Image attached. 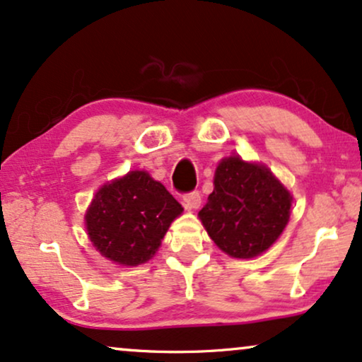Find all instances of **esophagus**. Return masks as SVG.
I'll list each match as a JSON object with an SVG mask.
<instances>
[{"label": "esophagus", "mask_w": 362, "mask_h": 362, "mask_svg": "<svg viewBox=\"0 0 362 362\" xmlns=\"http://www.w3.org/2000/svg\"><path fill=\"white\" fill-rule=\"evenodd\" d=\"M200 202H202V195L199 190H192L184 195V205L187 209H199Z\"/></svg>", "instance_id": "esophagus-1"}]
</instances>
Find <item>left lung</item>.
Wrapping results in <instances>:
<instances>
[{
  "label": "left lung",
  "instance_id": "left-lung-1",
  "mask_svg": "<svg viewBox=\"0 0 362 362\" xmlns=\"http://www.w3.org/2000/svg\"><path fill=\"white\" fill-rule=\"evenodd\" d=\"M214 192L199 212L210 239L237 259L262 254L282 234L292 197L269 168L228 157L218 163Z\"/></svg>",
  "mask_w": 362,
  "mask_h": 362
}]
</instances>
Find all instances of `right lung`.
I'll use <instances>...</instances> for the list:
<instances>
[{
	"instance_id": "add662e5",
	"label": "right lung",
	"mask_w": 362,
	"mask_h": 362,
	"mask_svg": "<svg viewBox=\"0 0 362 362\" xmlns=\"http://www.w3.org/2000/svg\"><path fill=\"white\" fill-rule=\"evenodd\" d=\"M182 205L147 172H130L97 192L85 215L90 240L100 254L123 265L153 257Z\"/></svg>"
}]
</instances>
